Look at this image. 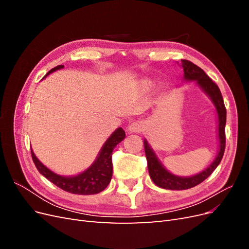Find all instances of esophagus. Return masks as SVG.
Wrapping results in <instances>:
<instances>
[{"mask_svg":"<svg viewBox=\"0 0 249 249\" xmlns=\"http://www.w3.org/2000/svg\"><path fill=\"white\" fill-rule=\"evenodd\" d=\"M144 129V125L142 123H133L129 126H127V130L131 133H140Z\"/></svg>","mask_w":249,"mask_h":249,"instance_id":"obj_1","label":"esophagus"}]
</instances>
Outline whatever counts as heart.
Segmentation results:
<instances>
[{"label": "heart", "instance_id": "1", "mask_svg": "<svg viewBox=\"0 0 249 249\" xmlns=\"http://www.w3.org/2000/svg\"><path fill=\"white\" fill-rule=\"evenodd\" d=\"M150 86H152V83H150V82L147 81V80H144V81H142V82L140 83V87H141L143 90H148V89L150 88Z\"/></svg>", "mask_w": 249, "mask_h": 249}]
</instances>
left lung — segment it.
<instances>
[{
    "mask_svg": "<svg viewBox=\"0 0 249 249\" xmlns=\"http://www.w3.org/2000/svg\"><path fill=\"white\" fill-rule=\"evenodd\" d=\"M180 65L184 70V78L188 81H195L196 84L205 91L210 99L212 100L218 114V138H219V152L214 162L200 173L192 177H178L172 175L168 170L164 168L161 162L158 160L153 148L148 145L147 141L144 139V150L147 160V167L149 177L153 182L164 189L169 190H185L189 188L197 186L203 182L208 177L212 175V172L221 162L225 148V123H227V109H225L220 89L212 79L207 76L200 67L195 65L188 60H180Z\"/></svg>",
    "mask_w": 249,
    "mask_h": 249,
    "instance_id": "1",
    "label": "left lung"
}]
</instances>
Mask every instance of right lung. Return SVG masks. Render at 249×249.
Wrapping results in <instances>:
<instances>
[{
    "mask_svg": "<svg viewBox=\"0 0 249 249\" xmlns=\"http://www.w3.org/2000/svg\"><path fill=\"white\" fill-rule=\"evenodd\" d=\"M63 67L64 65H58L54 67V69H52L47 73V76L57 70L63 69ZM124 131L122 127H118V129L115 130V132L108 138V140L105 142L99 156H97L96 160L91 166L85 171L80 173V175L73 177H62L56 175V173L51 171L37 159L32 149L31 155L37 170H38L44 178H47L49 180H51L53 184H55L57 187L61 188L62 190L72 194L81 195L96 194L105 190V188H106L110 183L113 172L112 152L118 143L124 139Z\"/></svg>",
    "mask_w": 249,
    "mask_h": 249,
    "instance_id": "1",
    "label": "right lung"
}]
</instances>
